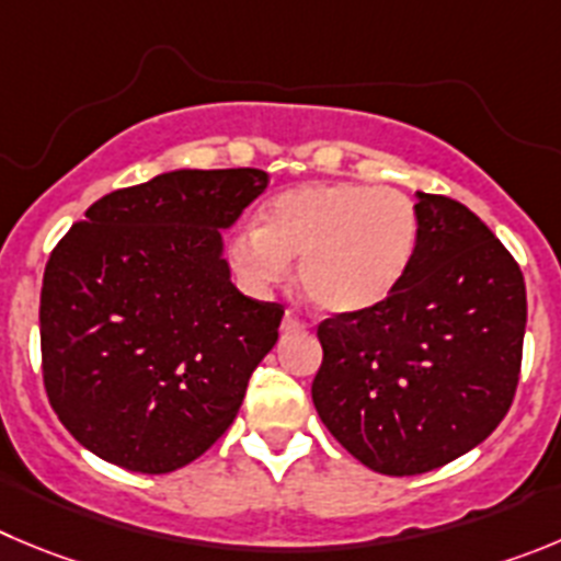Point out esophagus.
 <instances>
[{
	"mask_svg": "<svg viewBox=\"0 0 561 561\" xmlns=\"http://www.w3.org/2000/svg\"><path fill=\"white\" fill-rule=\"evenodd\" d=\"M298 329H307V323L298 316H293V312H285V318H282V332H298Z\"/></svg>",
	"mask_w": 561,
	"mask_h": 561,
	"instance_id": "esophagus-1",
	"label": "esophagus"
}]
</instances>
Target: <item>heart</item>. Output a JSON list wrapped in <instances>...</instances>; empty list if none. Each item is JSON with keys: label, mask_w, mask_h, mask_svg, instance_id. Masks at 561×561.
Masks as SVG:
<instances>
[{"label": "heart", "mask_w": 561, "mask_h": 561, "mask_svg": "<svg viewBox=\"0 0 561 561\" xmlns=\"http://www.w3.org/2000/svg\"><path fill=\"white\" fill-rule=\"evenodd\" d=\"M421 218L407 193L354 182H312L276 193L256 227L229 245L254 285L276 282L298 256V285L312 305L352 316L381 305L410 274Z\"/></svg>", "instance_id": "b5f03b06"}]
</instances>
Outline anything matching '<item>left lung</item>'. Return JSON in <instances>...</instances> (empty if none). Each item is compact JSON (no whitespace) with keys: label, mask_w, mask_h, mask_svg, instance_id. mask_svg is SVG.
Masks as SVG:
<instances>
[{"label":"left lung","mask_w":561,"mask_h":561,"mask_svg":"<svg viewBox=\"0 0 561 561\" xmlns=\"http://www.w3.org/2000/svg\"><path fill=\"white\" fill-rule=\"evenodd\" d=\"M415 207L421 238L396 293L318 327V415L385 476L443 468L495 432L526 332V282L506 245L454 198L417 193Z\"/></svg>","instance_id":"8db88e82"}]
</instances>
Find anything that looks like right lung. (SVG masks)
Listing matches in <instances>:
<instances>
[{"label": "right lung", "mask_w": 561, "mask_h": 561, "mask_svg": "<svg viewBox=\"0 0 561 561\" xmlns=\"http://www.w3.org/2000/svg\"><path fill=\"white\" fill-rule=\"evenodd\" d=\"M268 187L260 169L171 171L85 209L41 287V368L77 443L171 473L238 415L285 307L229 282L221 229Z\"/></svg>", "instance_id": "right-lung-1"}]
</instances>
